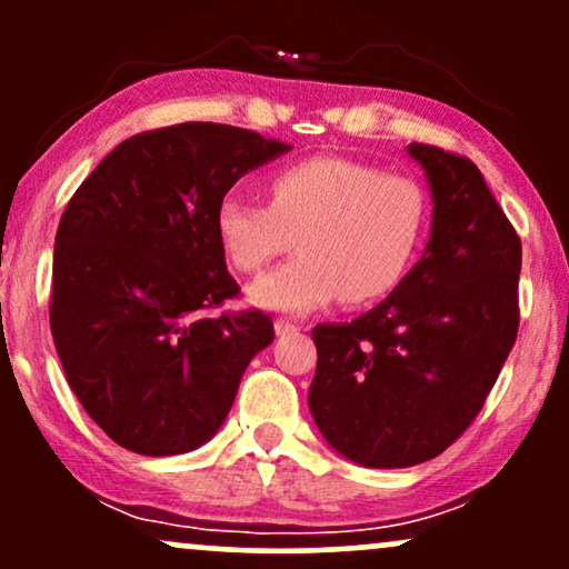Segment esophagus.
I'll list each match as a JSON object with an SVG mask.
<instances>
[{"mask_svg": "<svg viewBox=\"0 0 569 569\" xmlns=\"http://www.w3.org/2000/svg\"><path fill=\"white\" fill-rule=\"evenodd\" d=\"M297 329H299V326L283 321V318H280V321H276V335H289V331H297Z\"/></svg>", "mask_w": 569, "mask_h": 569, "instance_id": "obj_1", "label": "esophagus"}]
</instances>
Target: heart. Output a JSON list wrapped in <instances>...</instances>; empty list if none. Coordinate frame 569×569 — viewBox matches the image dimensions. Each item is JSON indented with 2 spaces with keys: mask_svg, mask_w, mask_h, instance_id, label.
<instances>
[{
  "mask_svg": "<svg viewBox=\"0 0 569 569\" xmlns=\"http://www.w3.org/2000/svg\"><path fill=\"white\" fill-rule=\"evenodd\" d=\"M426 189L348 158H307L270 179V206L230 192L213 213L221 253L257 272L297 234L299 257L248 286L253 307L307 316L337 297L361 305L401 283L428 234Z\"/></svg>",
  "mask_w": 569,
  "mask_h": 569,
  "instance_id": "b5f03b06",
  "label": "heart"
}]
</instances>
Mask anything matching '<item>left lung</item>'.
<instances>
[{
  "label": "left lung",
  "instance_id": "1",
  "mask_svg": "<svg viewBox=\"0 0 569 569\" xmlns=\"http://www.w3.org/2000/svg\"><path fill=\"white\" fill-rule=\"evenodd\" d=\"M430 238L420 262L350 323L312 329L310 415L363 468L439 457L485 407L519 329L521 243L471 160L428 143Z\"/></svg>",
  "mask_w": 569,
  "mask_h": 569
}]
</instances>
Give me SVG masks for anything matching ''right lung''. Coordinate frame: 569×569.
<instances>
[{
  "instance_id": "1",
  "label": "right lung",
  "mask_w": 569,
  "mask_h": 569,
  "mask_svg": "<svg viewBox=\"0 0 569 569\" xmlns=\"http://www.w3.org/2000/svg\"><path fill=\"white\" fill-rule=\"evenodd\" d=\"M253 130L181 122L114 147L56 232L50 329L69 388L136 455L192 452L230 415L270 316H208L238 293L213 213L234 181L289 152Z\"/></svg>"
}]
</instances>
